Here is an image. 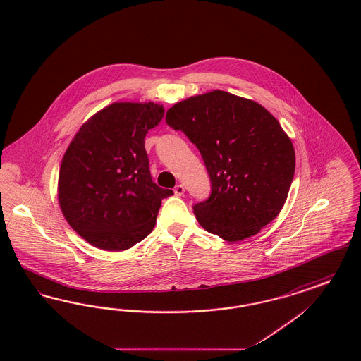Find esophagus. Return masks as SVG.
I'll use <instances>...</instances> for the list:
<instances>
[{"label":"esophagus","instance_id":"obj_1","mask_svg":"<svg viewBox=\"0 0 361 361\" xmlns=\"http://www.w3.org/2000/svg\"><path fill=\"white\" fill-rule=\"evenodd\" d=\"M184 192H185V188H184V185H183V184H178V185H176V187H174V195H177V196H183V195H184Z\"/></svg>","mask_w":361,"mask_h":361}]
</instances>
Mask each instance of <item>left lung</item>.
I'll return each mask as SVG.
<instances>
[{"label":"left lung","instance_id":"left-lung-1","mask_svg":"<svg viewBox=\"0 0 361 361\" xmlns=\"http://www.w3.org/2000/svg\"><path fill=\"white\" fill-rule=\"evenodd\" d=\"M165 119L203 157L211 195L193 206L203 228L237 242L275 219L290 192L295 150L262 105L212 90L174 104Z\"/></svg>","mask_w":361,"mask_h":361}]
</instances>
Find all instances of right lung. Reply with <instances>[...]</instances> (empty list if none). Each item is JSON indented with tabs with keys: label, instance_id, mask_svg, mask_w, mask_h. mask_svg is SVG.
<instances>
[{
	"label": "right lung",
	"instance_id": "obj_1",
	"mask_svg": "<svg viewBox=\"0 0 361 361\" xmlns=\"http://www.w3.org/2000/svg\"><path fill=\"white\" fill-rule=\"evenodd\" d=\"M154 103H114L82 124L63 155L58 200L74 231L94 247L121 252L154 228L172 189L153 183L145 137L162 121Z\"/></svg>",
	"mask_w": 361,
	"mask_h": 361
}]
</instances>
